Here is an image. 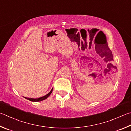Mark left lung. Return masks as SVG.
Instances as JSON below:
<instances>
[{
  "label": "left lung",
  "instance_id": "obj_1",
  "mask_svg": "<svg viewBox=\"0 0 131 131\" xmlns=\"http://www.w3.org/2000/svg\"><path fill=\"white\" fill-rule=\"evenodd\" d=\"M108 52H109V53H111V56H112V59H113V54H112V52H111V50L109 49V48H108Z\"/></svg>",
  "mask_w": 131,
  "mask_h": 131
}]
</instances>
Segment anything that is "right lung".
I'll return each instance as SVG.
<instances>
[{"label":"right lung","mask_w":131,"mask_h":131,"mask_svg":"<svg viewBox=\"0 0 131 131\" xmlns=\"http://www.w3.org/2000/svg\"><path fill=\"white\" fill-rule=\"evenodd\" d=\"M52 90H53V88L52 89V90H50V92L47 94V95H45L44 96H43L42 97H40V98H26V97H24L25 98H26V99L28 100L29 101H33V102H38V101H43L45 99H47V98L49 97V96L50 95V94L52 93Z\"/></svg>","instance_id":"1"}]
</instances>
